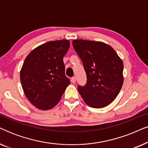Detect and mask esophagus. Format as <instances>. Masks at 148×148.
Returning <instances> with one entry per match:
<instances>
[{
    "label": "esophagus",
    "instance_id": "esophagus-1",
    "mask_svg": "<svg viewBox=\"0 0 148 148\" xmlns=\"http://www.w3.org/2000/svg\"><path fill=\"white\" fill-rule=\"evenodd\" d=\"M71 82H73V83H75V82H76V77H71Z\"/></svg>",
    "mask_w": 148,
    "mask_h": 148
}]
</instances>
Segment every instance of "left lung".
Instances as JSON below:
<instances>
[{
	"label": "left lung",
	"instance_id": "8db88e82",
	"mask_svg": "<svg viewBox=\"0 0 148 148\" xmlns=\"http://www.w3.org/2000/svg\"><path fill=\"white\" fill-rule=\"evenodd\" d=\"M72 43L87 76L86 85L78 86L79 93L90 107L107 106L117 97L123 84L122 60L110 45L103 42L76 39Z\"/></svg>",
	"mask_w": 148,
	"mask_h": 148
}]
</instances>
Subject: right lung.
<instances>
[{
	"mask_svg": "<svg viewBox=\"0 0 148 148\" xmlns=\"http://www.w3.org/2000/svg\"><path fill=\"white\" fill-rule=\"evenodd\" d=\"M69 47V40L48 41L30 51L25 59L20 71L21 84L26 97L36 108H53L69 85L63 62Z\"/></svg>",
	"mask_w": 148,
	"mask_h": 148,
	"instance_id": "1",
	"label": "right lung"
}]
</instances>
